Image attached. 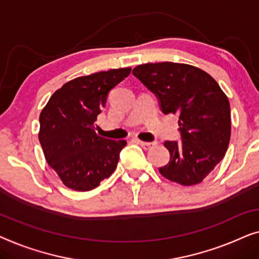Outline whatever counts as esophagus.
Here are the masks:
<instances>
[{
	"label": "esophagus",
	"instance_id": "1",
	"mask_svg": "<svg viewBox=\"0 0 259 259\" xmlns=\"http://www.w3.org/2000/svg\"><path fill=\"white\" fill-rule=\"evenodd\" d=\"M136 142L140 144V146H142L144 149H150V148H153L155 146L154 142H143V141H140V140H136Z\"/></svg>",
	"mask_w": 259,
	"mask_h": 259
}]
</instances>
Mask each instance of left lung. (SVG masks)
Returning a JSON list of instances; mask_svg holds the SVG:
<instances>
[{
    "instance_id": "8db88e82",
    "label": "left lung",
    "mask_w": 259,
    "mask_h": 259,
    "mask_svg": "<svg viewBox=\"0 0 259 259\" xmlns=\"http://www.w3.org/2000/svg\"><path fill=\"white\" fill-rule=\"evenodd\" d=\"M133 74L156 96L162 112L179 115L181 141H165L170 160L158 171L182 186L200 184L229 147L231 110L226 95L211 75L191 65L143 64Z\"/></svg>"
}]
</instances>
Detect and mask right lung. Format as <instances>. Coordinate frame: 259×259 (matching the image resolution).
<instances>
[{"label": "right lung", "instance_id": "1", "mask_svg": "<svg viewBox=\"0 0 259 259\" xmlns=\"http://www.w3.org/2000/svg\"><path fill=\"white\" fill-rule=\"evenodd\" d=\"M130 72L116 68L75 78L57 90L41 111L40 144L66 187L91 191L115 171L126 142L101 137L95 122L109 92Z\"/></svg>", "mask_w": 259, "mask_h": 259}]
</instances>
